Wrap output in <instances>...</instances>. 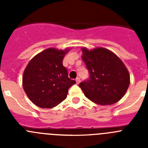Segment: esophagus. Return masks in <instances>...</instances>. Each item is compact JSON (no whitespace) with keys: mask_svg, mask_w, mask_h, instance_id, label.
<instances>
[{"mask_svg":"<svg viewBox=\"0 0 148 148\" xmlns=\"http://www.w3.org/2000/svg\"><path fill=\"white\" fill-rule=\"evenodd\" d=\"M75 82H76L77 84H78L80 83V78H77L76 79H75Z\"/></svg>","mask_w":148,"mask_h":148,"instance_id":"esophagus-1","label":"esophagus"}]
</instances>
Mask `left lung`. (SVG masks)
Returning <instances> with one entry per match:
<instances>
[{
    "instance_id": "1",
    "label": "left lung",
    "mask_w": 148,
    "mask_h": 148,
    "mask_svg": "<svg viewBox=\"0 0 148 148\" xmlns=\"http://www.w3.org/2000/svg\"><path fill=\"white\" fill-rule=\"evenodd\" d=\"M82 60L90 78L79 87L90 101L100 105H110L125 95L130 84V74L116 54L105 48L88 50L83 47Z\"/></svg>"
}]
</instances>
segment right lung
Wrapping results in <instances>:
<instances>
[{"instance_id": "obj_1", "label": "right lung", "mask_w": 148, "mask_h": 148, "mask_svg": "<svg viewBox=\"0 0 148 148\" xmlns=\"http://www.w3.org/2000/svg\"><path fill=\"white\" fill-rule=\"evenodd\" d=\"M70 49L48 48L32 58L23 75V87L29 99L40 108H53L66 98L75 82L68 77L63 59Z\"/></svg>"}]
</instances>
